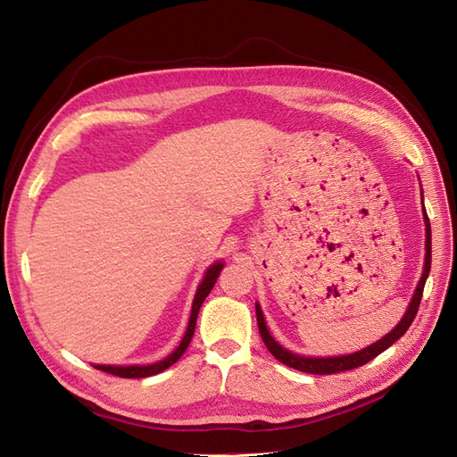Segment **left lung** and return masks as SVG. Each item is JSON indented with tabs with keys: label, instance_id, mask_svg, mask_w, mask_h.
<instances>
[{
	"label": "left lung",
	"instance_id": "obj_1",
	"mask_svg": "<svg viewBox=\"0 0 457 457\" xmlns=\"http://www.w3.org/2000/svg\"><path fill=\"white\" fill-rule=\"evenodd\" d=\"M424 222H426V263H424V272L419 286H416V291L412 295V301L403 315V320L395 325V328H392V332H388L383 340L375 342L373 345L353 353V354H344V356H327V359H312V356H301L295 354L287 349H284L280 344L274 342L272 336L267 330L265 320H263V312L260 308V304H255V315H257V327H260V334L262 340L267 345V349L270 351V354L274 356L276 361H280L282 364L299 370L304 373H313V375H330V373H340V371H347V370H354L359 366H364L366 362L373 361L377 354H381L385 349H388L395 340L402 338V336L407 332V328L411 327V323L414 321L416 312H419L420 301H422V293H424V286L428 280V274L431 269V226H429V218L428 214H424Z\"/></svg>",
	"mask_w": 457,
	"mask_h": 457
}]
</instances>
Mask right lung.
I'll return each instance as SVG.
<instances>
[{
  "label": "right lung",
  "instance_id": "right-lung-1",
  "mask_svg": "<svg viewBox=\"0 0 457 457\" xmlns=\"http://www.w3.org/2000/svg\"><path fill=\"white\" fill-rule=\"evenodd\" d=\"M222 267H224V265H222L220 262L209 267V270H207V274H205V278H204V282L200 284V287H197V293H195V296H194L192 313H190V320H188V328H187V332H185V336H183V340H181L179 347H177L170 356H166L164 361L149 364V366H103V364H101V366H95V368H96V370H103V371H106V373H112V375H117V377H125V379H137V377H149V375L161 373V371H164L166 368H170L171 364H175L177 361L181 359L183 353L187 351V347H188V344H190V340H192L194 328H195V320H197V312H200V308H202V304H204V301H205V296L211 293L212 286L216 284V278H218V274H220Z\"/></svg>",
  "mask_w": 457,
  "mask_h": 457
}]
</instances>
